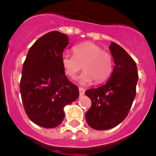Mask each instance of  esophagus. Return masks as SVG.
<instances>
[{"mask_svg":"<svg viewBox=\"0 0 156 156\" xmlns=\"http://www.w3.org/2000/svg\"><path fill=\"white\" fill-rule=\"evenodd\" d=\"M79 91H80V95L83 96L85 94V89L83 88H79Z\"/></svg>","mask_w":156,"mask_h":156,"instance_id":"obj_1","label":"esophagus"}]
</instances>
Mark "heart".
Masks as SVG:
<instances>
[{
    "label": "heart",
    "mask_w": 156,
    "mask_h": 156,
    "mask_svg": "<svg viewBox=\"0 0 156 156\" xmlns=\"http://www.w3.org/2000/svg\"><path fill=\"white\" fill-rule=\"evenodd\" d=\"M74 55L62 54L61 62L65 73L73 79L83 67L84 71L77 79L80 85H86L93 80L97 83L105 81L111 74L113 61L110 54L93 43H83L73 47Z\"/></svg>",
    "instance_id": "heart-1"
}]
</instances>
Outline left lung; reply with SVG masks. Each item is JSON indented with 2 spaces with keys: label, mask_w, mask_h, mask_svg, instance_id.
I'll use <instances>...</instances> for the list:
<instances>
[{
  "label": "left lung",
  "mask_w": 156,
  "mask_h": 156,
  "mask_svg": "<svg viewBox=\"0 0 156 156\" xmlns=\"http://www.w3.org/2000/svg\"><path fill=\"white\" fill-rule=\"evenodd\" d=\"M114 61L112 74L105 84L86 90L91 100L86 113L88 125L95 130H108L118 126L128 115L136 95L137 65L126 50L112 42L109 46Z\"/></svg>",
  "instance_id": "8db88e82"
}]
</instances>
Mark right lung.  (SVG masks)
Here are the masks:
<instances>
[{"label":"right lung","mask_w":156,"mask_h":156,"mask_svg":"<svg viewBox=\"0 0 156 156\" xmlns=\"http://www.w3.org/2000/svg\"><path fill=\"white\" fill-rule=\"evenodd\" d=\"M68 43L65 34L49 32L32 45L23 64L22 104L28 118L43 128L59 126L65 118V107L80 94L77 86L67 80L61 62Z\"/></svg>","instance_id":"right-lung-1"}]
</instances>
